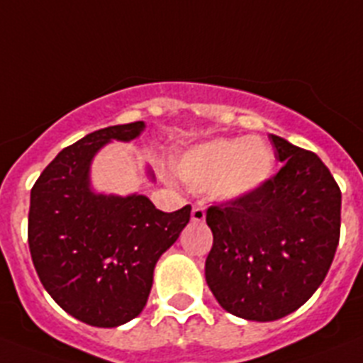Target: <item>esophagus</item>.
Listing matches in <instances>:
<instances>
[{
  "instance_id": "34e87169",
  "label": "esophagus",
  "mask_w": 363,
  "mask_h": 363,
  "mask_svg": "<svg viewBox=\"0 0 363 363\" xmlns=\"http://www.w3.org/2000/svg\"><path fill=\"white\" fill-rule=\"evenodd\" d=\"M206 219V212H204V206H194V210H191V220L194 223H203V220Z\"/></svg>"
}]
</instances>
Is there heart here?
<instances>
[{"instance_id": "obj_1", "label": "heart", "mask_w": 363, "mask_h": 363, "mask_svg": "<svg viewBox=\"0 0 363 363\" xmlns=\"http://www.w3.org/2000/svg\"><path fill=\"white\" fill-rule=\"evenodd\" d=\"M175 172L191 190L234 203L256 194L272 177L274 155L259 138H213L182 151Z\"/></svg>"}]
</instances>
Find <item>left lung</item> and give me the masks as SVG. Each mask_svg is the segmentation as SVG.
<instances>
[{
  "label": "left lung",
  "instance_id": "8db88e82",
  "mask_svg": "<svg viewBox=\"0 0 363 363\" xmlns=\"http://www.w3.org/2000/svg\"><path fill=\"white\" fill-rule=\"evenodd\" d=\"M276 177L241 201L210 206L213 247L204 276L226 313L274 321L307 301L325 279L340 241L342 191L313 151L270 135Z\"/></svg>",
  "mask_w": 363,
  "mask_h": 363
}]
</instances>
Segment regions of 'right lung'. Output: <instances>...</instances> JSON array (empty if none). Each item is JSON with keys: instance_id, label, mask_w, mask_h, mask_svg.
Instances as JSON below:
<instances>
[{"instance_id": "add662e5", "label": "right lung", "mask_w": 363, "mask_h": 363, "mask_svg": "<svg viewBox=\"0 0 363 363\" xmlns=\"http://www.w3.org/2000/svg\"><path fill=\"white\" fill-rule=\"evenodd\" d=\"M143 121L109 125L65 147L30 190L29 248L38 277L65 313L93 327L124 325L146 307L153 270L190 223L143 194H100L91 164L106 144L131 143ZM147 179L155 181L150 168Z\"/></svg>"}]
</instances>
